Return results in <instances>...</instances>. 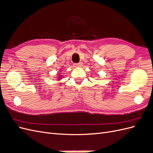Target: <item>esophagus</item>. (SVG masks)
<instances>
[{
  "instance_id": "esophagus-1",
  "label": "esophagus",
  "mask_w": 153,
  "mask_h": 153,
  "mask_svg": "<svg viewBox=\"0 0 153 153\" xmlns=\"http://www.w3.org/2000/svg\"><path fill=\"white\" fill-rule=\"evenodd\" d=\"M83 66V63L82 62H79V63H76L74 64V66L75 67H81Z\"/></svg>"
}]
</instances>
